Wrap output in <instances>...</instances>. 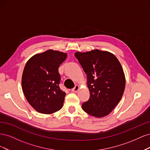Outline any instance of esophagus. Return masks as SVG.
<instances>
[{
  "label": "esophagus",
  "instance_id": "34e87169",
  "mask_svg": "<svg viewBox=\"0 0 150 150\" xmlns=\"http://www.w3.org/2000/svg\"><path fill=\"white\" fill-rule=\"evenodd\" d=\"M79 86L78 85H76V86H75V87H74V88L72 89L71 91L73 92V93L77 92V91H78L79 90Z\"/></svg>",
  "mask_w": 150,
  "mask_h": 150
}]
</instances>
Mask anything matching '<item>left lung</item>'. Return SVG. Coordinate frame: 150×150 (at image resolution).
Here are the masks:
<instances>
[{
	"instance_id": "left-lung-1",
	"label": "left lung",
	"mask_w": 150,
	"mask_h": 150,
	"mask_svg": "<svg viewBox=\"0 0 150 150\" xmlns=\"http://www.w3.org/2000/svg\"><path fill=\"white\" fill-rule=\"evenodd\" d=\"M75 57L87 74L90 92L88 101L82 104L83 110L97 117L107 116L125 91V77L120 62L114 54L98 49L76 52Z\"/></svg>"
}]
</instances>
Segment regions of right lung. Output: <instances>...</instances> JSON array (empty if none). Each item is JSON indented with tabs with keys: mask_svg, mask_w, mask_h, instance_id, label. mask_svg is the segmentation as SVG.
Instances as JSON below:
<instances>
[{
	"mask_svg": "<svg viewBox=\"0 0 150 150\" xmlns=\"http://www.w3.org/2000/svg\"><path fill=\"white\" fill-rule=\"evenodd\" d=\"M66 57V53L48 50L27 62L22 77V91L37 111L51 114L62 108L66 93L59 87L58 68Z\"/></svg>",
	"mask_w": 150,
	"mask_h": 150,
	"instance_id": "1",
	"label": "right lung"
}]
</instances>
